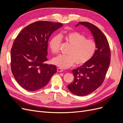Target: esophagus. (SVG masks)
I'll return each mask as SVG.
<instances>
[{"mask_svg": "<svg viewBox=\"0 0 123 123\" xmlns=\"http://www.w3.org/2000/svg\"><path fill=\"white\" fill-rule=\"evenodd\" d=\"M57 72H61L64 71V70H63V69H62L61 68H57Z\"/></svg>", "mask_w": 123, "mask_h": 123, "instance_id": "obj_1", "label": "esophagus"}]
</instances>
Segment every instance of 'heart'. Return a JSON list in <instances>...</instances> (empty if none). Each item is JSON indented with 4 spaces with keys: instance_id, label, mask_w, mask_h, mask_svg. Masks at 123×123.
Returning a JSON list of instances; mask_svg holds the SVG:
<instances>
[{
    "instance_id": "1",
    "label": "heart",
    "mask_w": 123,
    "mask_h": 123,
    "mask_svg": "<svg viewBox=\"0 0 123 123\" xmlns=\"http://www.w3.org/2000/svg\"><path fill=\"white\" fill-rule=\"evenodd\" d=\"M64 38L71 46L68 55H59L52 59V63L58 67L66 69L73 66H81L88 62L94 55L96 49L95 41L87 39L83 34L76 31L66 33ZM62 43L60 35H55L52 37L49 47L54 53L58 52Z\"/></svg>"
}]
</instances>
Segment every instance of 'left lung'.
<instances>
[{"label":"left lung","instance_id":"8db88e82","mask_svg":"<svg viewBox=\"0 0 123 123\" xmlns=\"http://www.w3.org/2000/svg\"><path fill=\"white\" fill-rule=\"evenodd\" d=\"M80 25L90 30L96 44V50L90 60L72 70L74 79L68 85L72 93L80 96L91 93L102 85L110 65L111 54L108 42L100 29L88 22H79L76 27Z\"/></svg>","mask_w":123,"mask_h":123}]
</instances>
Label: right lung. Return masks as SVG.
Listing matches in <instances>:
<instances>
[{"mask_svg": "<svg viewBox=\"0 0 123 123\" xmlns=\"http://www.w3.org/2000/svg\"><path fill=\"white\" fill-rule=\"evenodd\" d=\"M62 26L60 23L36 21L22 30L11 50V67L18 84L28 91L44 87L57 72L56 67L46 64L51 35Z\"/></svg>", "mask_w": 123, "mask_h": 123, "instance_id": "obj_1", "label": "right lung"}]
</instances>
